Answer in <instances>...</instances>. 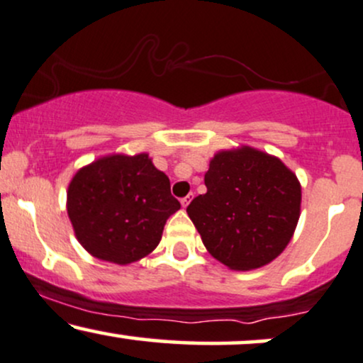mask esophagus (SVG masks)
<instances>
[{"mask_svg": "<svg viewBox=\"0 0 363 363\" xmlns=\"http://www.w3.org/2000/svg\"><path fill=\"white\" fill-rule=\"evenodd\" d=\"M191 201H193V194H187L186 198H182V199H181V204H182V208H187V206H189V203H191Z\"/></svg>", "mask_w": 363, "mask_h": 363, "instance_id": "obj_1", "label": "esophagus"}]
</instances>
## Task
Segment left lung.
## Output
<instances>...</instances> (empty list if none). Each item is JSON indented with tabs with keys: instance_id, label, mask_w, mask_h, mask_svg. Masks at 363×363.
<instances>
[{
	"instance_id": "1",
	"label": "left lung",
	"mask_w": 363,
	"mask_h": 363,
	"mask_svg": "<svg viewBox=\"0 0 363 363\" xmlns=\"http://www.w3.org/2000/svg\"><path fill=\"white\" fill-rule=\"evenodd\" d=\"M204 184L186 211L218 262L253 270L281 255L299 221L301 182L279 157L248 145L220 150Z\"/></svg>"
}]
</instances>
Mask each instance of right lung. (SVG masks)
I'll return each mask as SVG.
<instances>
[{
	"label": "right lung",
	"instance_id": "obj_1",
	"mask_svg": "<svg viewBox=\"0 0 363 363\" xmlns=\"http://www.w3.org/2000/svg\"><path fill=\"white\" fill-rule=\"evenodd\" d=\"M179 209L169 177L145 152L99 157L77 170L67 187L77 242L96 259L118 265L154 252L165 221Z\"/></svg>",
	"mask_w": 363,
	"mask_h": 363
}]
</instances>
